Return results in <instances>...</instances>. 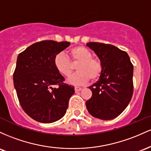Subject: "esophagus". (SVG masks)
<instances>
[{"instance_id": "esophagus-1", "label": "esophagus", "mask_w": 151, "mask_h": 151, "mask_svg": "<svg viewBox=\"0 0 151 151\" xmlns=\"http://www.w3.org/2000/svg\"><path fill=\"white\" fill-rule=\"evenodd\" d=\"M82 91V88L80 87H75V91L76 92H79V91Z\"/></svg>"}]
</instances>
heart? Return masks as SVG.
I'll list each match as a JSON object with an SVG mask.
<instances>
[{"label": "heart", "instance_id": "heart-1", "mask_svg": "<svg viewBox=\"0 0 151 151\" xmlns=\"http://www.w3.org/2000/svg\"><path fill=\"white\" fill-rule=\"evenodd\" d=\"M70 60L66 55L60 53L54 58V65L56 70L65 77H69L74 70L73 65H77L78 72L69 78L68 82L75 86L86 84L91 79L96 81L103 73V64L99 59L93 57V54L86 47L78 45L69 51Z\"/></svg>", "mask_w": 151, "mask_h": 151}]
</instances>
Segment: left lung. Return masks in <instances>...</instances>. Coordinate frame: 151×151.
<instances>
[{"mask_svg":"<svg viewBox=\"0 0 151 151\" xmlns=\"http://www.w3.org/2000/svg\"><path fill=\"white\" fill-rule=\"evenodd\" d=\"M99 58L103 73L89 88L92 96L86 106L90 114L101 120L116 118L129 104L133 93V65L126 52L111 44H86Z\"/></svg>","mask_w":151,"mask_h":151,"instance_id":"obj_1","label":"left lung"}]
</instances>
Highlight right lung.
Wrapping results in <instances>:
<instances>
[{
  "instance_id": "obj_1",
  "label": "right lung",
  "mask_w": 151,
  "mask_h": 151,
  "mask_svg": "<svg viewBox=\"0 0 151 151\" xmlns=\"http://www.w3.org/2000/svg\"><path fill=\"white\" fill-rule=\"evenodd\" d=\"M67 41L43 40L28 47L18 55L13 83L23 111L35 121L50 123L66 113L74 86L55 68V55L70 45ZM57 84L58 88L52 87Z\"/></svg>"
}]
</instances>
